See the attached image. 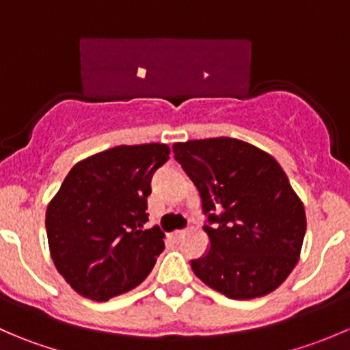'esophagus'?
I'll return each instance as SVG.
<instances>
[{"mask_svg": "<svg viewBox=\"0 0 350 350\" xmlns=\"http://www.w3.org/2000/svg\"><path fill=\"white\" fill-rule=\"evenodd\" d=\"M183 235H185V230H176V232H172V234H169L167 239L171 242H179L183 239Z\"/></svg>", "mask_w": 350, "mask_h": 350, "instance_id": "obj_1", "label": "esophagus"}]
</instances>
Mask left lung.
I'll use <instances>...</instances> for the list:
<instances>
[{"mask_svg": "<svg viewBox=\"0 0 350 350\" xmlns=\"http://www.w3.org/2000/svg\"><path fill=\"white\" fill-rule=\"evenodd\" d=\"M196 186L210 250L191 260L195 274L232 299H252L284 283L306 232L301 200L276 159L230 137L172 146Z\"/></svg>", "mask_w": 350, "mask_h": 350, "instance_id": "left-lung-1", "label": "left lung"}]
</instances>
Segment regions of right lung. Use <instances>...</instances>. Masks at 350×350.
Returning <instances> with one entry per match:
<instances>
[{
	"instance_id": "obj_1",
	"label": "right lung",
	"mask_w": 350,
	"mask_h": 350,
	"mask_svg": "<svg viewBox=\"0 0 350 350\" xmlns=\"http://www.w3.org/2000/svg\"><path fill=\"white\" fill-rule=\"evenodd\" d=\"M165 144L118 146L77 162L47 206L55 267L74 291L107 301L139 286L164 250L159 227L146 228L154 172Z\"/></svg>"
}]
</instances>
